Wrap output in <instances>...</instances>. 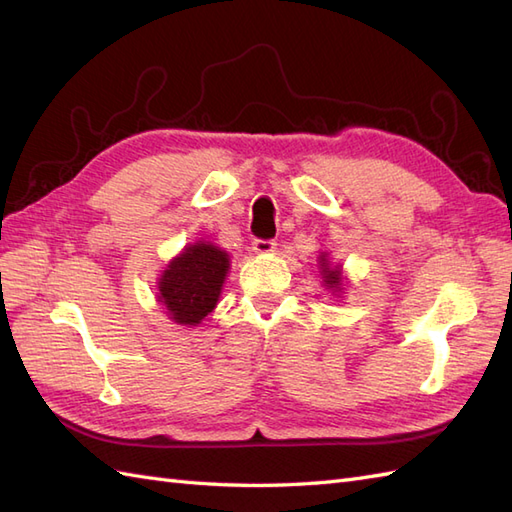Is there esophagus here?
Here are the masks:
<instances>
[{
	"label": "esophagus",
	"instance_id": "esophagus-1",
	"mask_svg": "<svg viewBox=\"0 0 512 512\" xmlns=\"http://www.w3.org/2000/svg\"><path fill=\"white\" fill-rule=\"evenodd\" d=\"M274 248H277V242H274V240H255L253 242V251L257 255H270Z\"/></svg>",
	"mask_w": 512,
	"mask_h": 512
}]
</instances>
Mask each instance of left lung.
<instances>
[{"mask_svg":"<svg viewBox=\"0 0 512 512\" xmlns=\"http://www.w3.org/2000/svg\"><path fill=\"white\" fill-rule=\"evenodd\" d=\"M320 261V272H322V279H324V285L326 290H333V292H339V287H342V270H339V266H331L329 259H326V253H322L318 257Z\"/></svg>","mask_w":512,"mask_h":512,"instance_id":"left-lung-1","label":"left lung"}]
</instances>
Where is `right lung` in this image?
I'll list each match as a JSON object with an SVG mask.
<instances>
[{
    "label": "right lung",
    "mask_w": 512,
    "mask_h": 512,
    "mask_svg": "<svg viewBox=\"0 0 512 512\" xmlns=\"http://www.w3.org/2000/svg\"><path fill=\"white\" fill-rule=\"evenodd\" d=\"M229 272V255L212 242H194L170 259L157 281V300L168 318L181 326H196L212 313Z\"/></svg>",
    "instance_id": "1"
}]
</instances>
